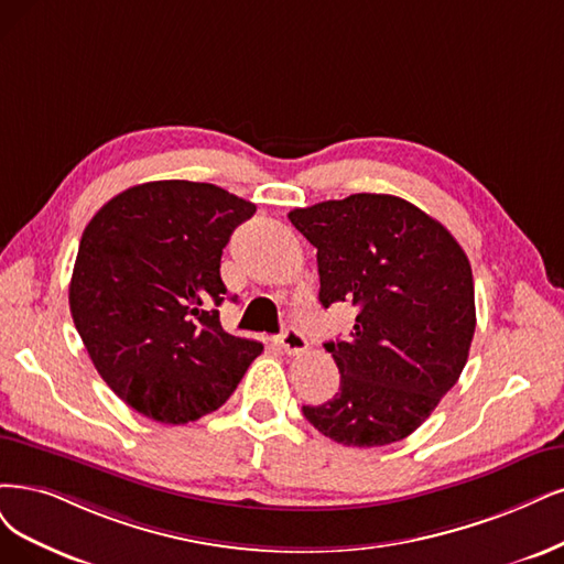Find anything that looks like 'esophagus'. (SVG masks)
Returning <instances> with one entry per match:
<instances>
[{
    "mask_svg": "<svg viewBox=\"0 0 564 564\" xmlns=\"http://www.w3.org/2000/svg\"><path fill=\"white\" fill-rule=\"evenodd\" d=\"M281 348L288 352V356H302L306 350V337L297 327H285L279 337Z\"/></svg>",
    "mask_w": 564,
    "mask_h": 564,
    "instance_id": "34e87169",
    "label": "esophagus"
}]
</instances>
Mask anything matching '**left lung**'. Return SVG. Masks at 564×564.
Masks as SVG:
<instances>
[{"label": "left lung", "instance_id": "8db88e82", "mask_svg": "<svg viewBox=\"0 0 564 564\" xmlns=\"http://www.w3.org/2000/svg\"><path fill=\"white\" fill-rule=\"evenodd\" d=\"M316 246L321 293L358 306L348 341H327L341 381L306 421L344 446H388L419 430L467 365L474 279L448 229L402 197L358 193L288 214Z\"/></svg>", "mask_w": 564, "mask_h": 564}]
</instances>
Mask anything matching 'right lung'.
<instances>
[{"label": "right lung", "instance_id": "1", "mask_svg": "<svg viewBox=\"0 0 564 564\" xmlns=\"http://www.w3.org/2000/svg\"><path fill=\"white\" fill-rule=\"evenodd\" d=\"M256 204L212 183L151 181L80 237L69 308L99 377L141 415L183 425L235 392L262 344L227 335L220 256Z\"/></svg>", "mask_w": 564, "mask_h": 564}]
</instances>
